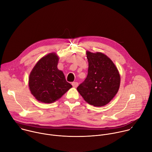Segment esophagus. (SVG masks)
I'll return each mask as SVG.
<instances>
[{"label":"esophagus","instance_id":"34e87169","mask_svg":"<svg viewBox=\"0 0 152 152\" xmlns=\"http://www.w3.org/2000/svg\"><path fill=\"white\" fill-rule=\"evenodd\" d=\"M72 86H73V87H75V88H76L77 86H78V83L77 82H72Z\"/></svg>","mask_w":152,"mask_h":152}]
</instances>
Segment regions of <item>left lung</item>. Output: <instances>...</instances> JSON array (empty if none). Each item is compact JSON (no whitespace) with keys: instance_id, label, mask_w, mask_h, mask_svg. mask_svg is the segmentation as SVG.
<instances>
[{"instance_id":"1","label":"left lung","mask_w":152,"mask_h":152,"mask_svg":"<svg viewBox=\"0 0 152 152\" xmlns=\"http://www.w3.org/2000/svg\"><path fill=\"white\" fill-rule=\"evenodd\" d=\"M88 75L77 90L88 103L102 106L109 103L117 93L120 76L111 59L104 54L86 51Z\"/></svg>"}]
</instances>
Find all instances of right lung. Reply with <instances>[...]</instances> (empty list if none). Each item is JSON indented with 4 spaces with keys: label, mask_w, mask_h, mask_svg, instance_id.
I'll list each match as a JSON object with an SVG mask.
<instances>
[{
    "label": "right lung",
    "mask_w": 152,
    "mask_h": 152,
    "mask_svg": "<svg viewBox=\"0 0 152 152\" xmlns=\"http://www.w3.org/2000/svg\"><path fill=\"white\" fill-rule=\"evenodd\" d=\"M58 61L56 53H50L40 59L30 73L29 89L39 102L53 103L72 87L63 72L58 69Z\"/></svg>",
    "instance_id": "right-lung-1"
}]
</instances>
